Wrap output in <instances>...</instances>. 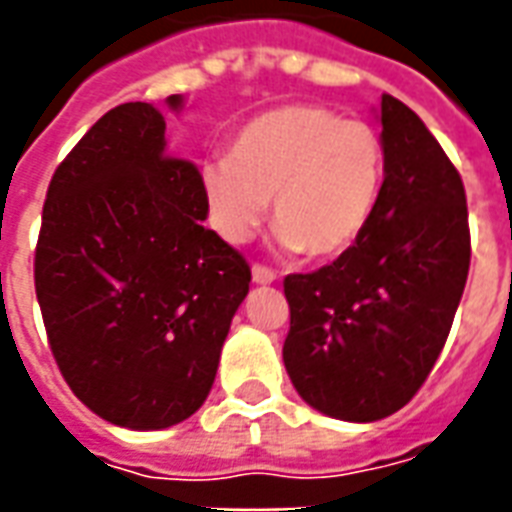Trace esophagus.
Listing matches in <instances>:
<instances>
[{"label":"esophagus","instance_id":"esophagus-1","mask_svg":"<svg viewBox=\"0 0 512 512\" xmlns=\"http://www.w3.org/2000/svg\"><path fill=\"white\" fill-rule=\"evenodd\" d=\"M252 279H255L257 285H271V282H277V271H271L266 266H255L252 268Z\"/></svg>","mask_w":512,"mask_h":512}]
</instances>
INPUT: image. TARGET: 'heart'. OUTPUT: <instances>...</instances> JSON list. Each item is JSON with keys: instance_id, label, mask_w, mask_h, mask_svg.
<instances>
[{"instance_id": "b5f03b06", "label": "heart", "mask_w": 512, "mask_h": 512, "mask_svg": "<svg viewBox=\"0 0 512 512\" xmlns=\"http://www.w3.org/2000/svg\"><path fill=\"white\" fill-rule=\"evenodd\" d=\"M384 175V139L370 123L293 104L249 120L235 134L230 156L202 164L200 186L224 241H249L271 202L279 249L334 257L365 233Z\"/></svg>"}]
</instances>
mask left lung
Wrapping results in <instances>:
<instances>
[{
  "instance_id": "8db88e82",
  "label": "left lung",
  "mask_w": 512,
  "mask_h": 512,
  "mask_svg": "<svg viewBox=\"0 0 512 512\" xmlns=\"http://www.w3.org/2000/svg\"><path fill=\"white\" fill-rule=\"evenodd\" d=\"M384 189L332 266L285 277V370L326 417L376 422L417 395L447 343L469 277L458 169L403 101L381 95Z\"/></svg>"
}]
</instances>
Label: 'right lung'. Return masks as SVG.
Returning <instances> with one entry per match:
<instances>
[{
	"label": "right lung",
	"instance_id": "obj_1",
	"mask_svg": "<svg viewBox=\"0 0 512 512\" xmlns=\"http://www.w3.org/2000/svg\"><path fill=\"white\" fill-rule=\"evenodd\" d=\"M172 112L183 95H169ZM153 104H120L49 183L35 293L73 395L128 430L189 419L211 392L252 271L205 227L200 172Z\"/></svg>",
	"mask_w": 512,
	"mask_h": 512
}]
</instances>
